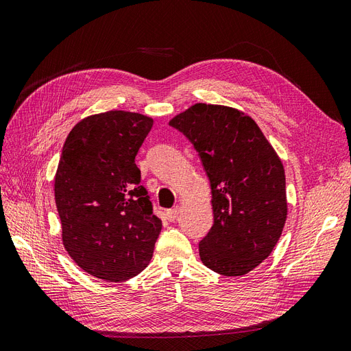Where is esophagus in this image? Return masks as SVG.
<instances>
[{
    "label": "esophagus",
    "mask_w": 351,
    "mask_h": 351,
    "mask_svg": "<svg viewBox=\"0 0 351 351\" xmlns=\"http://www.w3.org/2000/svg\"><path fill=\"white\" fill-rule=\"evenodd\" d=\"M178 214H180V208L174 206V208L167 210V218H168V221H174V219H177Z\"/></svg>",
    "instance_id": "esophagus-1"
}]
</instances>
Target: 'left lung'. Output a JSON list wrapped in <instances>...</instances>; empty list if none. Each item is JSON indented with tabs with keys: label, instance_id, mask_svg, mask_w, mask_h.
Wrapping results in <instances>:
<instances>
[{
	"label": "left lung",
	"instance_id": "8db88e82",
	"mask_svg": "<svg viewBox=\"0 0 351 351\" xmlns=\"http://www.w3.org/2000/svg\"><path fill=\"white\" fill-rule=\"evenodd\" d=\"M169 125L192 142L210 183L214 224L199 243L205 267L241 277L267 259L287 218L284 167L252 117L195 104Z\"/></svg>",
	"mask_w": 351,
	"mask_h": 351
}]
</instances>
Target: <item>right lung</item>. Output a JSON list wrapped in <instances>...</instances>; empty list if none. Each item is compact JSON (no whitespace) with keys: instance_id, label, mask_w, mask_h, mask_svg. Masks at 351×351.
Wrapping results in <instances>:
<instances>
[{"instance_id":"obj_1","label":"right lung","mask_w":351,"mask_h":351,"mask_svg":"<svg viewBox=\"0 0 351 351\" xmlns=\"http://www.w3.org/2000/svg\"><path fill=\"white\" fill-rule=\"evenodd\" d=\"M152 124L137 112L95 114L62 146L54 183L62 244L92 277L130 280L152 259L162 222L134 162Z\"/></svg>"}]
</instances>
